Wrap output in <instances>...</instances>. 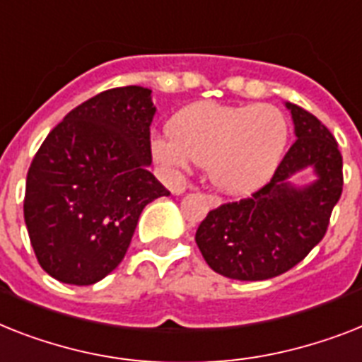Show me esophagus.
I'll use <instances>...</instances> for the list:
<instances>
[{
  "instance_id": "1",
  "label": "esophagus",
  "mask_w": 362,
  "mask_h": 362,
  "mask_svg": "<svg viewBox=\"0 0 362 362\" xmlns=\"http://www.w3.org/2000/svg\"><path fill=\"white\" fill-rule=\"evenodd\" d=\"M206 199H208V202H210L211 208L219 206V197H217V195H211V193H210V195H208Z\"/></svg>"
}]
</instances>
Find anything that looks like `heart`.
I'll use <instances>...</instances> for the list:
<instances>
[{"instance_id":"heart-1","label":"heart","mask_w":362,"mask_h":362,"mask_svg":"<svg viewBox=\"0 0 362 362\" xmlns=\"http://www.w3.org/2000/svg\"><path fill=\"white\" fill-rule=\"evenodd\" d=\"M171 135L152 139L156 161L169 171H184L191 161L206 165L221 191L245 195L262 187L283 160L288 120L267 104L189 105L169 122Z\"/></svg>"}]
</instances>
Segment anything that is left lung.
<instances>
[{
    "label": "left lung",
    "mask_w": 362,
    "mask_h": 362,
    "mask_svg": "<svg viewBox=\"0 0 362 362\" xmlns=\"http://www.w3.org/2000/svg\"><path fill=\"white\" fill-rule=\"evenodd\" d=\"M286 107L296 143L272 180L247 199L211 210L197 228L202 257L223 277L264 281L292 269L322 242L342 195V154L333 134L303 107ZM308 168L317 176L310 185L291 184Z\"/></svg>",
    "instance_id": "obj_1"
}]
</instances>
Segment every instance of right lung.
Listing matches in <instances>:
<instances>
[{"label": "right lung", "instance_id": "right-lung-1", "mask_svg": "<svg viewBox=\"0 0 362 362\" xmlns=\"http://www.w3.org/2000/svg\"><path fill=\"white\" fill-rule=\"evenodd\" d=\"M145 87H117L74 107L44 139L25 182L23 219L38 264L89 286L130 247L143 208L169 191L148 171L156 105Z\"/></svg>", "mask_w": 362, "mask_h": 362}]
</instances>
